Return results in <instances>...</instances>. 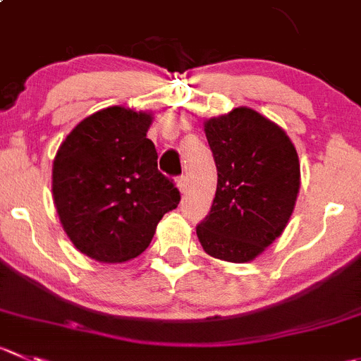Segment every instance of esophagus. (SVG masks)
Here are the masks:
<instances>
[{
    "instance_id": "obj_1",
    "label": "esophagus",
    "mask_w": 361,
    "mask_h": 361,
    "mask_svg": "<svg viewBox=\"0 0 361 361\" xmlns=\"http://www.w3.org/2000/svg\"><path fill=\"white\" fill-rule=\"evenodd\" d=\"M177 188L180 193H184V191L188 190V177L186 175H180V177L177 178Z\"/></svg>"
}]
</instances>
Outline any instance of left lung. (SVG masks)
<instances>
[{
	"label": "left lung",
	"instance_id": "obj_1",
	"mask_svg": "<svg viewBox=\"0 0 361 361\" xmlns=\"http://www.w3.org/2000/svg\"><path fill=\"white\" fill-rule=\"evenodd\" d=\"M218 188L197 235L207 255L226 262L257 259L286 230L300 193V159L278 123L252 108L204 122Z\"/></svg>",
	"mask_w": 361,
	"mask_h": 361
}]
</instances>
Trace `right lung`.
<instances>
[{"label":"right lung","instance_id":"obj_1","mask_svg":"<svg viewBox=\"0 0 361 361\" xmlns=\"http://www.w3.org/2000/svg\"><path fill=\"white\" fill-rule=\"evenodd\" d=\"M152 113L111 106L81 120L53 161V200L72 245L90 259L120 264L149 248L156 226L180 202L157 170L147 138Z\"/></svg>","mask_w":361,"mask_h":361}]
</instances>
